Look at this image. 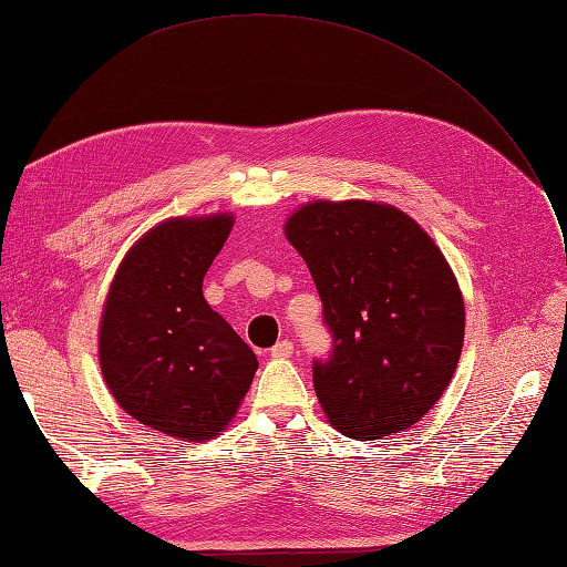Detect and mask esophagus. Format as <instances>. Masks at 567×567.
I'll list each match as a JSON object with an SVG mask.
<instances>
[{
  "instance_id": "34e87169",
  "label": "esophagus",
  "mask_w": 567,
  "mask_h": 567,
  "mask_svg": "<svg viewBox=\"0 0 567 567\" xmlns=\"http://www.w3.org/2000/svg\"><path fill=\"white\" fill-rule=\"evenodd\" d=\"M291 353H293V341H288V339L274 343V347L269 349L271 358H288Z\"/></svg>"
}]
</instances>
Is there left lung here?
<instances>
[{
    "instance_id": "8db88e82",
    "label": "left lung",
    "mask_w": 567,
    "mask_h": 567,
    "mask_svg": "<svg viewBox=\"0 0 567 567\" xmlns=\"http://www.w3.org/2000/svg\"><path fill=\"white\" fill-rule=\"evenodd\" d=\"M306 259L331 334L312 361L329 423L378 440L423 419L457 368L464 300L427 233L404 212L372 202H315L286 224Z\"/></svg>"
}]
</instances>
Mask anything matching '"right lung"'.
<instances>
[{"mask_svg":"<svg viewBox=\"0 0 567 567\" xmlns=\"http://www.w3.org/2000/svg\"><path fill=\"white\" fill-rule=\"evenodd\" d=\"M233 216L173 218L120 265L101 320V370L117 404L165 435L216 437L257 370L252 349L209 308L202 281Z\"/></svg>","mask_w":567,"mask_h":567,"instance_id":"1","label":"right lung"}]
</instances>
